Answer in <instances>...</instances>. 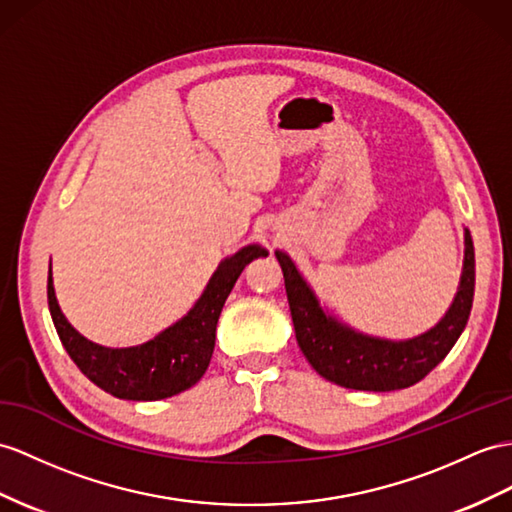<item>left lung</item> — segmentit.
Returning a JSON list of instances; mask_svg holds the SVG:
<instances>
[{"mask_svg": "<svg viewBox=\"0 0 512 512\" xmlns=\"http://www.w3.org/2000/svg\"><path fill=\"white\" fill-rule=\"evenodd\" d=\"M284 273L295 339L321 378L356 391H397L417 384L450 354L463 334L476 289V254L465 230V260L452 306L434 328L413 339L393 341L358 332L321 306L289 254L276 249Z\"/></svg>", "mask_w": 512, "mask_h": 512, "instance_id": "8db88e82", "label": "left lung"}]
</instances>
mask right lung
<instances>
[{
    "label": "right lung",
    "mask_w": 512,
    "mask_h": 512,
    "mask_svg": "<svg viewBox=\"0 0 512 512\" xmlns=\"http://www.w3.org/2000/svg\"><path fill=\"white\" fill-rule=\"evenodd\" d=\"M269 252L245 245L223 258L193 308L152 341L134 347H104L82 336L58 306L52 265L47 276V302L56 332L67 354L99 389L132 402H156L178 395L202 380L215 350L221 308L245 265Z\"/></svg>",
    "instance_id": "1"
}]
</instances>
